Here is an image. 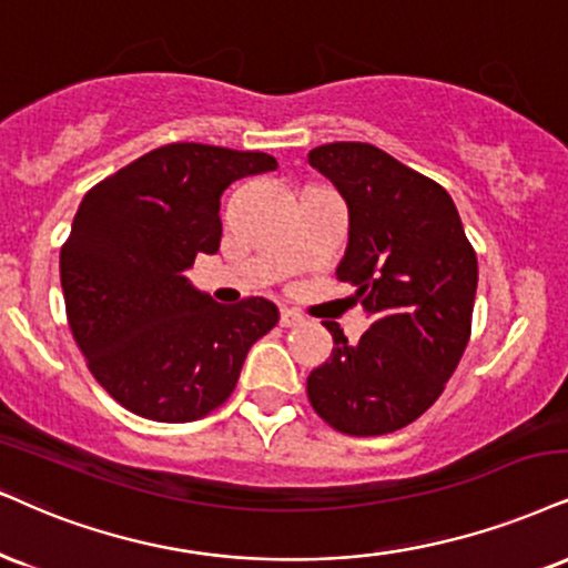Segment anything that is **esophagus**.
<instances>
[{"mask_svg": "<svg viewBox=\"0 0 568 568\" xmlns=\"http://www.w3.org/2000/svg\"><path fill=\"white\" fill-rule=\"evenodd\" d=\"M278 321H282L284 328H290V326L303 324V316H300L297 311H292V307H282V316H278Z\"/></svg>", "mask_w": 568, "mask_h": 568, "instance_id": "esophagus-1", "label": "esophagus"}]
</instances>
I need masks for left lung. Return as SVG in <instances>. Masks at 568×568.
Segmentation results:
<instances>
[{"label":"left lung","instance_id":"obj_1","mask_svg":"<svg viewBox=\"0 0 568 568\" xmlns=\"http://www.w3.org/2000/svg\"><path fill=\"white\" fill-rule=\"evenodd\" d=\"M337 186L349 240L337 278L374 318L358 345L334 321V349L307 376V400L328 426L379 437L416 422L443 395L471 337L477 252L437 181L366 142L307 155Z\"/></svg>","mask_w":568,"mask_h":568}]
</instances>
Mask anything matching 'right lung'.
I'll list each match as a JSON object with an SVG mask.
<instances>
[{
	"instance_id": "right-lung-1",
	"label": "right lung",
	"mask_w": 568,
	"mask_h": 568,
	"mask_svg": "<svg viewBox=\"0 0 568 568\" xmlns=\"http://www.w3.org/2000/svg\"><path fill=\"white\" fill-rule=\"evenodd\" d=\"M276 171L265 152L176 142L91 186L60 252L68 324L94 379L123 408L197 422L240 379L250 347L278 324L271 300L219 305L184 273L221 247V194Z\"/></svg>"
}]
</instances>
